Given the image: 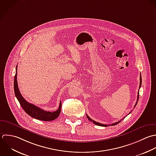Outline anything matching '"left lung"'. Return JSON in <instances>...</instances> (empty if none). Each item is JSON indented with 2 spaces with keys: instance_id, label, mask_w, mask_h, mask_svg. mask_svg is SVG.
<instances>
[{
  "instance_id": "1",
  "label": "left lung",
  "mask_w": 156,
  "mask_h": 156,
  "mask_svg": "<svg viewBox=\"0 0 156 156\" xmlns=\"http://www.w3.org/2000/svg\"><path fill=\"white\" fill-rule=\"evenodd\" d=\"M141 85H142V76H141V73H140V86H139V89L141 87ZM139 92H138V95H137V102H136V105H135V106H134V107H136V105H137V103H138V101H139ZM130 113H131V112H129V114ZM86 116H87V119L89 120V121H90V122H93V123H94L95 125H98V126H105V127H106V126H114V125H117L118 123H119L121 121H122V120H120V121H119V122H115V123H113V124H111V125H105V124H102V123H98V122H95V121H94V120H93L92 119H91L87 114H86ZM122 119V120H123Z\"/></svg>"
}]
</instances>
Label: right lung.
I'll use <instances>...</instances> for the list:
<instances>
[{"label": "right lung", "instance_id": "right-lung-1", "mask_svg": "<svg viewBox=\"0 0 156 156\" xmlns=\"http://www.w3.org/2000/svg\"><path fill=\"white\" fill-rule=\"evenodd\" d=\"M17 68L16 69V74L14 78V90L16 97L19 101L21 107L25 111V112L29 115L30 117L42 121H52L56 118L60 114L61 109V101H60L59 108L57 111L54 112H48L41 109L39 107L27 102L23 97L22 96L18 88L17 81Z\"/></svg>", "mask_w": 156, "mask_h": 156}]
</instances>
